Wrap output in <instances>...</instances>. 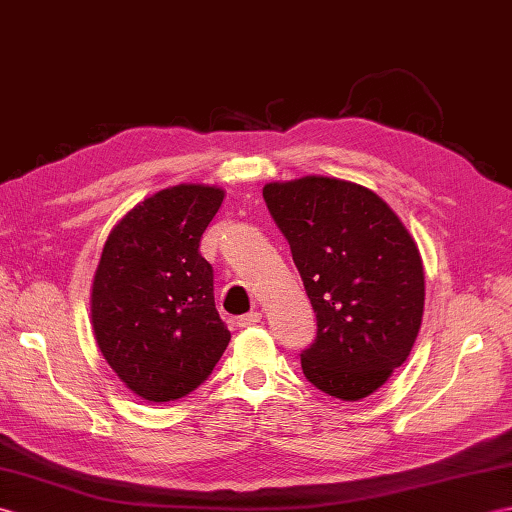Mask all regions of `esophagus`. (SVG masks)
Instances as JSON below:
<instances>
[{"label": "esophagus", "instance_id": "esophagus-1", "mask_svg": "<svg viewBox=\"0 0 512 512\" xmlns=\"http://www.w3.org/2000/svg\"><path fill=\"white\" fill-rule=\"evenodd\" d=\"M261 320V314L259 312H248V314H244L242 318H240V327H253V325H257Z\"/></svg>", "mask_w": 512, "mask_h": 512}]
</instances>
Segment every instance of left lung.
Here are the masks:
<instances>
[{
  "label": "left lung",
  "mask_w": 512,
  "mask_h": 512,
  "mask_svg": "<svg viewBox=\"0 0 512 512\" xmlns=\"http://www.w3.org/2000/svg\"><path fill=\"white\" fill-rule=\"evenodd\" d=\"M264 200L316 312V338L301 353L307 382L342 401L368 397L421 329L417 244L382 198L338 178L268 183Z\"/></svg>",
  "instance_id": "8db88e82"
}]
</instances>
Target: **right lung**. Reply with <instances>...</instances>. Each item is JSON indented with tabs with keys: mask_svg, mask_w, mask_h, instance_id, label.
<instances>
[{
	"mask_svg": "<svg viewBox=\"0 0 512 512\" xmlns=\"http://www.w3.org/2000/svg\"><path fill=\"white\" fill-rule=\"evenodd\" d=\"M224 192L176 185L139 202L104 244L93 334L117 377L148 401H176L211 375L231 340L213 301L200 237Z\"/></svg>",
	"mask_w": 512,
	"mask_h": 512,
	"instance_id": "add662e5",
	"label": "right lung"
}]
</instances>
